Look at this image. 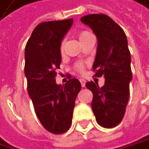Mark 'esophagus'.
<instances>
[{"mask_svg": "<svg viewBox=\"0 0 149 149\" xmlns=\"http://www.w3.org/2000/svg\"><path fill=\"white\" fill-rule=\"evenodd\" d=\"M79 81H80V83H81V85H82V87H85L86 81H85L84 79H80Z\"/></svg>", "mask_w": 149, "mask_h": 149, "instance_id": "1", "label": "esophagus"}]
</instances>
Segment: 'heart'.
Returning a JSON list of instances; mask_svg holds the SVG:
<instances>
[{"instance_id":"obj_1","label":"heart","mask_w":149,"mask_h":149,"mask_svg":"<svg viewBox=\"0 0 149 149\" xmlns=\"http://www.w3.org/2000/svg\"><path fill=\"white\" fill-rule=\"evenodd\" d=\"M91 36H93V35L91 34L90 32L87 31H82L77 34V36H78V38H79V40L81 41L82 43L84 41H86L88 37H90ZM64 51H65V41H62L61 42V46H60V52H61V54H64ZM76 70L78 72H84V66L82 65H78L76 66Z\"/></svg>"}]
</instances>
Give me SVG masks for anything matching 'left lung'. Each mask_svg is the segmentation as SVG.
<instances>
[{
    "instance_id": "8db88e82",
    "label": "left lung",
    "mask_w": 149,
    "mask_h": 149,
    "mask_svg": "<svg viewBox=\"0 0 149 149\" xmlns=\"http://www.w3.org/2000/svg\"><path fill=\"white\" fill-rule=\"evenodd\" d=\"M81 21L92 29L98 41L93 65L95 77H105L102 87L93 81L85 84L93 93L92 110L101 126L113 128L123 119L130 97L132 73L126 35L106 14H88Z\"/></svg>"
}]
</instances>
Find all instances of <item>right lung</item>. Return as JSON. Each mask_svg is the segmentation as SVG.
<instances>
[{"label":"right lung","instance_id":"obj_1","mask_svg":"<svg viewBox=\"0 0 149 149\" xmlns=\"http://www.w3.org/2000/svg\"><path fill=\"white\" fill-rule=\"evenodd\" d=\"M73 19L42 22L36 25L24 51L27 90L39 121L47 131L62 134L72 125L75 100L81 89L77 78L57 84L61 42Z\"/></svg>","mask_w":149,"mask_h":149}]
</instances>
